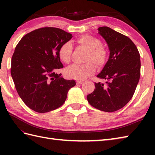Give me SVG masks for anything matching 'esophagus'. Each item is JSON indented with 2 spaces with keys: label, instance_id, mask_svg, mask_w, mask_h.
<instances>
[{
  "label": "esophagus",
  "instance_id": "34e87169",
  "mask_svg": "<svg viewBox=\"0 0 155 155\" xmlns=\"http://www.w3.org/2000/svg\"><path fill=\"white\" fill-rule=\"evenodd\" d=\"M84 83L83 81H78L77 82V83L78 84H83Z\"/></svg>",
  "mask_w": 155,
  "mask_h": 155
}]
</instances>
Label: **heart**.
Returning <instances> with one entry per match:
<instances>
[{"label":"heart","mask_w":155,"mask_h":155,"mask_svg":"<svg viewBox=\"0 0 155 155\" xmlns=\"http://www.w3.org/2000/svg\"><path fill=\"white\" fill-rule=\"evenodd\" d=\"M78 45L88 51L87 61H93L98 67H101L106 63L107 52L102 47L100 39L89 35H85L77 40ZM72 46L70 42L62 44L58 50V56L64 63H69L71 60ZM96 71V67L93 62L86 64H73L66 69V74L68 77L76 80L83 81L93 75Z\"/></svg>","instance_id":"1"}]
</instances>
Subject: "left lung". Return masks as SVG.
Returning <instances> with one entry per match:
<instances>
[{
  "instance_id": "8db88e82",
  "label": "left lung",
  "mask_w": 155,
  "mask_h": 155,
  "mask_svg": "<svg viewBox=\"0 0 155 155\" xmlns=\"http://www.w3.org/2000/svg\"><path fill=\"white\" fill-rule=\"evenodd\" d=\"M98 31L110 51L108 61L97 75L106 80V84L95 83L94 91L87 98L91 106L111 113L124 107L133 96L140 78V54L127 36L107 27Z\"/></svg>"
}]
</instances>
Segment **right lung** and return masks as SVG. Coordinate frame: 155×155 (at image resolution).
I'll return each instance as SVG.
<instances>
[{
  "label": "right lung",
  "mask_w": 155,
  "mask_h": 155,
  "mask_svg": "<svg viewBox=\"0 0 155 155\" xmlns=\"http://www.w3.org/2000/svg\"><path fill=\"white\" fill-rule=\"evenodd\" d=\"M72 37L62 29L45 27L25 35L16 45L11 73L18 95L31 109L40 113L57 109L75 86L74 80L56 73L63 68L59 48Z\"/></svg>",
  "instance_id": "add662e5"
}]
</instances>
